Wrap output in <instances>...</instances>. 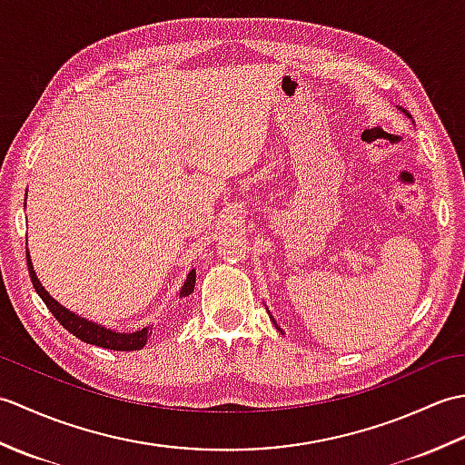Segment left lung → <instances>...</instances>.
Here are the masks:
<instances>
[{
  "label": "left lung",
  "mask_w": 465,
  "mask_h": 465,
  "mask_svg": "<svg viewBox=\"0 0 465 465\" xmlns=\"http://www.w3.org/2000/svg\"><path fill=\"white\" fill-rule=\"evenodd\" d=\"M401 112H403V114H406L408 117H410V114H408L406 110H401ZM270 318H272V315H270ZM272 322H273V325H275V328H278V330H280V325H278V323H275V320H273V318H272ZM280 331H282V330H280Z\"/></svg>",
  "instance_id": "obj_1"
}]
</instances>
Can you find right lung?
I'll return each instance as SVG.
<instances>
[{
    "mask_svg": "<svg viewBox=\"0 0 465 465\" xmlns=\"http://www.w3.org/2000/svg\"><path fill=\"white\" fill-rule=\"evenodd\" d=\"M27 270H29V278H32V283L35 292L39 293V298L44 300V303L47 305V310L54 313V318L64 325V328L74 333L77 340H82L85 343H94L97 348H105V350H115V351H134V350H142L143 345L147 343V338L152 335V328L147 325V328L140 330V331H134V333H120V331H114L110 328H104L100 323H94L85 318H80V315L69 312L67 308H64L62 303H57L52 295L45 292V288L42 285V282L37 280L35 270L32 265V260H29V252H27ZM195 288V270H192L187 273L183 288L180 292L182 298L185 295H190Z\"/></svg>",
    "mask_w": 465,
    "mask_h": 465,
    "instance_id": "add662e5",
    "label": "right lung"
}]
</instances>
